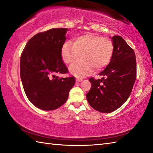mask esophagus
Listing matches in <instances>:
<instances>
[{
  "mask_svg": "<svg viewBox=\"0 0 153 153\" xmlns=\"http://www.w3.org/2000/svg\"><path fill=\"white\" fill-rule=\"evenodd\" d=\"M76 82H81V81L82 80V79H76Z\"/></svg>",
  "mask_w": 153,
  "mask_h": 153,
  "instance_id": "esophagus-1",
  "label": "esophagus"
}]
</instances>
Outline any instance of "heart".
Instances as JSON below:
<instances>
[{"label": "heart", "instance_id": "heart-1", "mask_svg": "<svg viewBox=\"0 0 153 153\" xmlns=\"http://www.w3.org/2000/svg\"><path fill=\"white\" fill-rule=\"evenodd\" d=\"M114 46L107 37L88 33L78 36L74 42L67 41L62 49V59L71 64L80 58L69 68L70 72L76 76H83L93 71L100 70L109 63L113 56Z\"/></svg>", "mask_w": 153, "mask_h": 153}]
</instances>
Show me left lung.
<instances>
[{"label":"left lung","mask_w":153,"mask_h":153,"mask_svg":"<svg viewBox=\"0 0 153 153\" xmlns=\"http://www.w3.org/2000/svg\"><path fill=\"white\" fill-rule=\"evenodd\" d=\"M114 46L110 63L98 75L90 78L91 86L86 94L90 106L101 113H109L123 105L131 92L137 75L134 50L123 37H112Z\"/></svg>","instance_id":"1"}]
</instances>
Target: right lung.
I'll use <instances>...</instances> for the list:
<instances>
[{
    "instance_id": "add662e5",
    "label": "right lung",
    "mask_w": 153,
    "mask_h": 153,
    "mask_svg": "<svg viewBox=\"0 0 153 153\" xmlns=\"http://www.w3.org/2000/svg\"><path fill=\"white\" fill-rule=\"evenodd\" d=\"M67 28H54L33 36L23 50L20 76L29 100L45 111L56 109L66 102L75 84L74 77L59 78L57 73H68L62 49Z\"/></svg>"
}]
</instances>
